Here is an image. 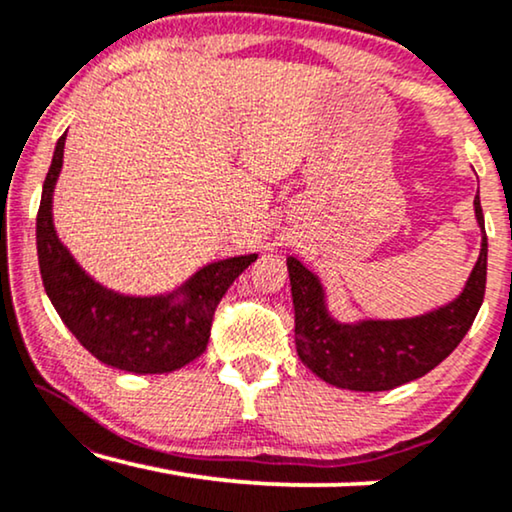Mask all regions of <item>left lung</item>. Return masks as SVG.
Segmentation results:
<instances>
[{"mask_svg":"<svg viewBox=\"0 0 512 512\" xmlns=\"http://www.w3.org/2000/svg\"><path fill=\"white\" fill-rule=\"evenodd\" d=\"M475 219L482 230L480 256L464 291L450 303L412 319H333L319 277L289 256L296 349L300 361L321 380L352 391H389L417 380L445 361L464 340L478 314L487 284V235L480 195Z\"/></svg>","mask_w":512,"mask_h":512,"instance_id":"8db88e82","label":"left lung"}]
</instances>
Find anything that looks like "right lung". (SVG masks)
<instances>
[{"label":"right lung","mask_w":512,"mask_h":512,"mask_svg":"<svg viewBox=\"0 0 512 512\" xmlns=\"http://www.w3.org/2000/svg\"><path fill=\"white\" fill-rule=\"evenodd\" d=\"M58 139L37 214V254L44 289L74 338L97 361L125 373H172L207 349L214 310L256 254L209 263L165 296H123L95 282L58 240L53 191L65 156Z\"/></svg>","instance_id":"add662e5"}]
</instances>
